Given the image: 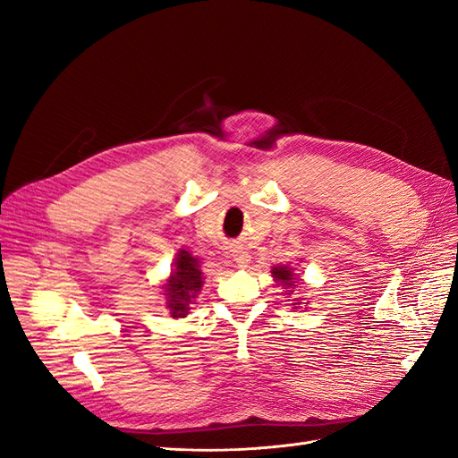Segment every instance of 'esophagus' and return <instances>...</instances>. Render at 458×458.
Masks as SVG:
<instances>
[{"label": "esophagus", "instance_id": "34e87169", "mask_svg": "<svg viewBox=\"0 0 458 458\" xmlns=\"http://www.w3.org/2000/svg\"><path fill=\"white\" fill-rule=\"evenodd\" d=\"M234 263H237V267H248V263H250V254L246 250H237L234 252Z\"/></svg>", "mask_w": 458, "mask_h": 458}]
</instances>
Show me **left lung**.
<instances>
[{"mask_svg":"<svg viewBox=\"0 0 458 458\" xmlns=\"http://www.w3.org/2000/svg\"><path fill=\"white\" fill-rule=\"evenodd\" d=\"M273 276H275V281H279L281 284H290L293 286L294 284V281H293V271H290L288 267H275L273 271ZM296 286V284H294Z\"/></svg>","mask_w":458,"mask_h":458,"instance_id":"left-lung-1","label":"left lung"}]
</instances>
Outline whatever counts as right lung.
Instances as JSON below:
<instances>
[{"label":"right lung","instance_id":"obj_1","mask_svg":"<svg viewBox=\"0 0 458 458\" xmlns=\"http://www.w3.org/2000/svg\"><path fill=\"white\" fill-rule=\"evenodd\" d=\"M164 286L172 317H185L189 313V303L197 298L202 286V271L199 259L192 258L187 250H179L175 269L172 271L168 284Z\"/></svg>","mask_w":458,"mask_h":458}]
</instances>
